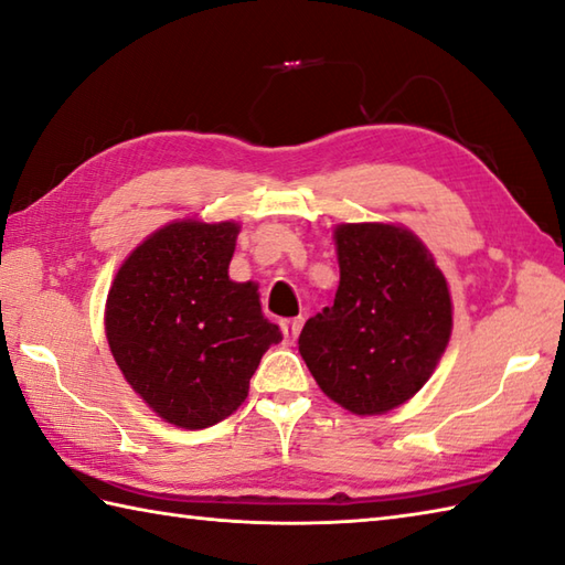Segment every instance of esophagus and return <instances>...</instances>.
Segmentation results:
<instances>
[{
    "instance_id": "obj_1",
    "label": "esophagus",
    "mask_w": 565,
    "mask_h": 565,
    "mask_svg": "<svg viewBox=\"0 0 565 565\" xmlns=\"http://www.w3.org/2000/svg\"><path fill=\"white\" fill-rule=\"evenodd\" d=\"M280 327H282L285 342H295L297 334H300V329H302V317H297V319H282Z\"/></svg>"
}]
</instances>
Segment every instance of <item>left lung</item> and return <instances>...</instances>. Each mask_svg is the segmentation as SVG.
Instances as JSON below:
<instances>
[{
	"label": "left lung",
	"mask_w": 565,
	"mask_h": 565,
	"mask_svg": "<svg viewBox=\"0 0 565 565\" xmlns=\"http://www.w3.org/2000/svg\"><path fill=\"white\" fill-rule=\"evenodd\" d=\"M334 305L310 317L300 354L329 398L381 415L413 398L452 332L443 270L418 236L396 223H339Z\"/></svg>",
	"instance_id": "8db88e82"
}]
</instances>
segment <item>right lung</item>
I'll use <instances>...</instances> for the list:
<instances>
[{
  "mask_svg": "<svg viewBox=\"0 0 565 565\" xmlns=\"http://www.w3.org/2000/svg\"><path fill=\"white\" fill-rule=\"evenodd\" d=\"M233 221L167 223L117 270L105 337L125 381L159 418L201 430L248 396L265 351L282 342L255 282H233Z\"/></svg>",
  "mask_w": 565,
  "mask_h": 565,
  "instance_id": "obj_1",
  "label": "right lung"
}]
</instances>
